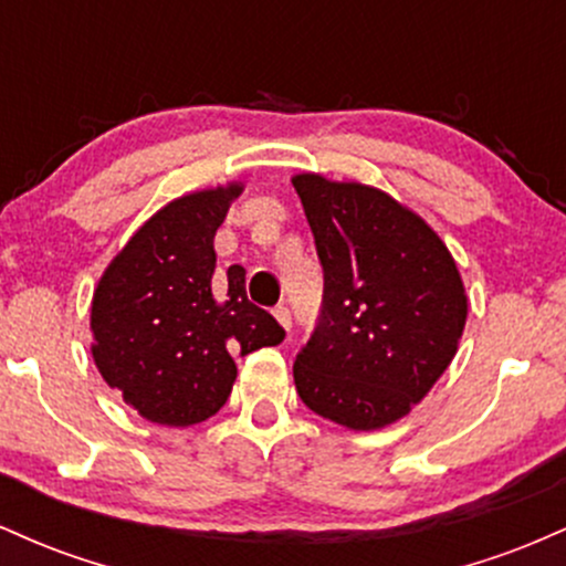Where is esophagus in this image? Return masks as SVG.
<instances>
[{"label":"esophagus","instance_id":"obj_1","mask_svg":"<svg viewBox=\"0 0 566 566\" xmlns=\"http://www.w3.org/2000/svg\"><path fill=\"white\" fill-rule=\"evenodd\" d=\"M274 316H276V322L282 324L284 329H290L292 327V314H290V308L284 303H279L276 308H274Z\"/></svg>","mask_w":566,"mask_h":566}]
</instances>
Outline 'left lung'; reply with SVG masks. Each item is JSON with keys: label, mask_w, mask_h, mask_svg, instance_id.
Wrapping results in <instances>:
<instances>
[{"label": "left lung", "mask_w": 566, "mask_h": 566, "mask_svg": "<svg viewBox=\"0 0 566 566\" xmlns=\"http://www.w3.org/2000/svg\"><path fill=\"white\" fill-rule=\"evenodd\" d=\"M324 271L322 314L297 354L303 405L350 431L391 426L431 391L469 316L463 279L423 218L386 191L292 178Z\"/></svg>", "instance_id": "8db88e82"}]
</instances>
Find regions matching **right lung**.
Returning <instances> with one entry per match:
<instances>
[{
  "instance_id": "right-lung-1",
  "label": "right lung",
  "mask_w": 566,
  "mask_h": 566,
  "mask_svg": "<svg viewBox=\"0 0 566 566\" xmlns=\"http://www.w3.org/2000/svg\"><path fill=\"white\" fill-rule=\"evenodd\" d=\"M242 184L193 191L151 216L93 295V359L129 407L159 426L212 418L237 380L233 356L279 346L284 329L247 301L244 269L216 284V231Z\"/></svg>"
}]
</instances>
